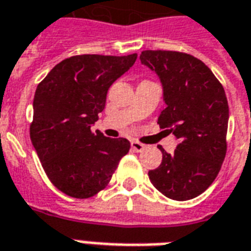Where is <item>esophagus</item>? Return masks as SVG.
Returning a JSON list of instances; mask_svg holds the SVG:
<instances>
[{
	"label": "esophagus",
	"mask_w": 251,
	"mask_h": 251,
	"mask_svg": "<svg viewBox=\"0 0 251 251\" xmlns=\"http://www.w3.org/2000/svg\"><path fill=\"white\" fill-rule=\"evenodd\" d=\"M131 147H132V150L136 151V152H141V151L146 148V146H144V144H141V143H139V141H136V140L131 141Z\"/></svg>",
	"instance_id": "34e87169"
}]
</instances>
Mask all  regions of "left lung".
<instances>
[{"label": "left lung", "mask_w": 251, "mask_h": 251, "mask_svg": "<svg viewBox=\"0 0 251 251\" xmlns=\"http://www.w3.org/2000/svg\"><path fill=\"white\" fill-rule=\"evenodd\" d=\"M140 61L163 86L160 128L178 140L173 153L160 147L163 161L148 172L164 196L177 201L195 199L217 177L226 154L229 105L221 83L195 56L177 51L146 50Z\"/></svg>", "instance_id": "1"}]
</instances>
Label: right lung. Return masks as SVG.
Listing matches in <instances>:
<instances>
[{
  "mask_svg": "<svg viewBox=\"0 0 251 251\" xmlns=\"http://www.w3.org/2000/svg\"><path fill=\"white\" fill-rule=\"evenodd\" d=\"M137 54L76 55L54 67L33 101L30 139L50 181L65 195L88 199L104 189L129 141L91 132L104 110L111 84L127 73Z\"/></svg>",
  "mask_w": 251,
  "mask_h": 251,
  "instance_id": "1",
  "label": "right lung"
}]
</instances>
